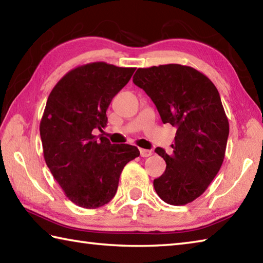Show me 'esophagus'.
I'll use <instances>...</instances> for the list:
<instances>
[{
	"label": "esophagus",
	"mask_w": 263,
	"mask_h": 263,
	"mask_svg": "<svg viewBox=\"0 0 263 263\" xmlns=\"http://www.w3.org/2000/svg\"><path fill=\"white\" fill-rule=\"evenodd\" d=\"M140 155L142 156V157H148V156H151L153 153H152V151H149V149H144V148H140Z\"/></svg>",
	"instance_id": "1"
}]
</instances>
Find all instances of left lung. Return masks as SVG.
<instances>
[{
  "label": "left lung",
  "mask_w": 263,
  "mask_h": 263,
  "mask_svg": "<svg viewBox=\"0 0 263 263\" xmlns=\"http://www.w3.org/2000/svg\"><path fill=\"white\" fill-rule=\"evenodd\" d=\"M133 83L155 103L162 122L177 127L173 155L155 152L166 163L154 189L164 202L183 206L199 198L221 169L229 121L218 90L207 76L180 64L139 68Z\"/></svg>",
  "instance_id": "left-lung-1"
}]
</instances>
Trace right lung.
I'll list each match as a JSON object with an SVG mask.
<instances>
[{
	"label": "right lung",
	"mask_w": 263,
	"mask_h": 263,
	"mask_svg": "<svg viewBox=\"0 0 263 263\" xmlns=\"http://www.w3.org/2000/svg\"><path fill=\"white\" fill-rule=\"evenodd\" d=\"M136 68L94 62L69 71L49 94L40 122L46 164L70 201L95 209L115 197L119 176L140 155L136 146L93 136L107 125L112 98Z\"/></svg>",
	"instance_id": "add662e5"
}]
</instances>
